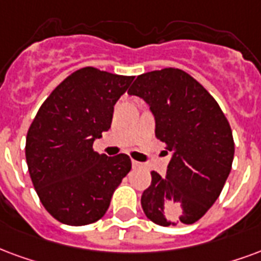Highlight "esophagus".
Returning <instances> with one entry per match:
<instances>
[{
	"label": "esophagus",
	"mask_w": 261,
	"mask_h": 261,
	"mask_svg": "<svg viewBox=\"0 0 261 261\" xmlns=\"http://www.w3.org/2000/svg\"><path fill=\"white\" fill-rule=\"evenodd\" d=\"M131 165H133V167H134V169H137V167H140L141 163L140 162H137V160H133V162H131Z\"/></svg>",
	"instance_id": "1"
}]
</instances>
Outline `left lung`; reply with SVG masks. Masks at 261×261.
<instances>
[{"label": "left lung", "mask_w": 261, "mask_h": 261, "mask_svg": "<svg viewBox=\"0 0 261 261\" xmlns=\"http://www.w3.org/2000/svg\"><path fill=\"white\" fill-rule=\"evenodd\" d=\"M128 94L149 105L156 138L173 153L166 177L150 173L141 196L144 213L163 227L194 224L219 198L231 171L235 146L227 117L202 84L174 67L141 74Z\"/></svg>", "instance_id": "obj_1"}]
</instances>
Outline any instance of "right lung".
I'll return each instance as SVG.
<instances>
[{"label": "right lung", "instance_id": "obj_1", "mask_svg": "<svg viewBox=\"0 0 261 261\" xmlns=\"http://www.w3.org/2000/svg\"><path fill=\"white\" fill-rule=\"evenodd\" d=\"M133 80L83 67L38 109L26 137V162L42 206L58 221L77 227L102 219L131 170L128 156L99 155L92 144L111 128L115 103Z\"/></svg>", "mask_w": 261, "mask_h": 261}]
</instances>
